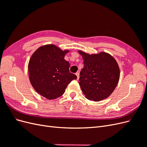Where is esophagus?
I'll return each instance as SVG.
<instances>
[{
	"mask_svg": "<svg viewBox=\"0 0 147 147\" xmlns=\"http://www.w3.org/2000/svg\"><path fill=\"white\" fill-rule=\"evenodd\" d=\"M75 75H77V80H78V79H79V74L77 72V73L75 74Z\"/></svg>",
	"mask_w": 147,
	"mask_h": 147,
	"instance_id": "1",
	"label": "esophagus"
}]
</instances>
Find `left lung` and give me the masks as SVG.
Here are the masks:
<instances>
[{"label":"left lung","instance_id":"obj_1","mask_svg":"<svg viewBox=\"0 0 147 147\" xmlns=\"http://www.w3.org/2000/svg\"><path fill=\"white\" fill-rule=\"evenodd\" d=\"M84 60L79 84L86 99L96 102L107 98L119 80L120 70L117 61L109 53L88 54L78 50Z\"/></svg>","mask_w":147,"mask_h":147}]
</instances>
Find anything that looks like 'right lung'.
I'll return each instance as SVG.
<instances>
[{
	"label": "right lung",
	"mask_w": 147,
	"mask_h": 147,
	"mask_svg": "<svg viewBox=\"0 0 147 147\" xmlns=\"http://www.w3.org/2000/svg\"><path fill=\"white\" fill-rule=\"evenodd\" d=\"M69 51L48 44L37 49L29 59L30 84L38 94L48 100L61 96L68 84L77 78L69 72L70 64L64 59Z\"/></svg>",
	"instance_id": "add662e5"
}]
</instances>
